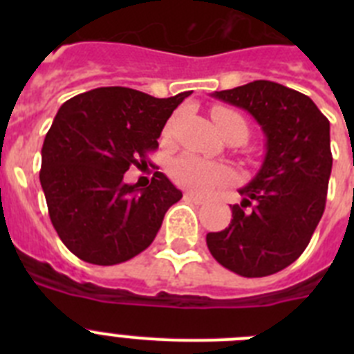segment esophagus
<instances>
[{
    "mask_svg": "<svg viewBox=\"0 0 354 354\" xmlns=\"http://www.w3.org/2000/svg\"><path fill=\"white\" fill-rule=\"evenodd\" d=\"M184 198H186V200H189V202H193V204H196V205H202V204H205V200L202 198V196L195 195V193H184Z\"/></svg>",
    "mask_w": 354,
    "mask_h": 354,
    "instance_id": "34e87169",
    "label": "esophagus"
}]
</instances>
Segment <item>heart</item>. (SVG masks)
Wrapping results in <instances>:
<instances>
[{
	"label": "heart",
	"mask_w": 354,
	"mask_h": 354,
	"mask_svg": "<svg viewBox=\"0 0 354 354\" xmlns=\"http://www.w3.org/2000/svg\"><path fill=\"white\" fill-rule=\"evenodd\" d=\"M212 120L223 136L230 133H239L243 140H246L248 136V124L234 109L214 108L212 109ZM165 133H170V126L167 127ZM170 175L179 186L186 187L193 193H198V195H207V193L214 192L216 187L223 186L232 179V174L228 168L192 154L175 159L170 165Z\"/></svg>",
	"instance_id": "obj_1"
}]
</instances>
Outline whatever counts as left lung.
I'll use <instances>...</instances> for the list:
<instances>
[{
	"label": "left lung",
	"instance_id": "left-lung-1",
	"mask_svg": "<svg viewBox=\"0 0 354 354\" xmlns=\"http://www.w3.org/2000/svg\"><path fill=\"white\" fill-rule=\"evenodd\" d=\"M212 97L246 109L266 134L259 174L221 232L207 234L212 257L246 278L274 274L305 252L326 205L330 122L310 97L273 81H252Z\"/></svg>",
	"mask_w": 354,
	"mask_h": 354
}]
</instances>
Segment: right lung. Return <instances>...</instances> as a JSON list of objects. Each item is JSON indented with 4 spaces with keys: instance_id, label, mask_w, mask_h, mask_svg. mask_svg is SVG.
<instances>
[{
    "instance_id": "right-lung-1",
    "label": "right lung",
    "mask_w": 354,
    "mask_h": 354,
    "mask_svg": "<svg viewBox=\"0 0 354 354\" xmlns=\"http://www.w3.org/2000/svg\"><path fill=\"white\" fill-rule=\"evenodd\" d=\"M187 95L158 99L101 86L58 109L44 140L40 184L53 227L81 261L113 266L136 257L183 198L161 171L149 187L126 184L124 174L158 149L162 127Z\"/></svg>"
}]
</instances>
